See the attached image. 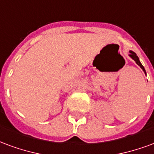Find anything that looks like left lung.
<instances>
[{
  "instance_id": "1",
  "label": "left lung",
  "mask_w": 154,
  "mask_h": 154,
  "mask_svg": "<svg viewBox=\"0 0 154 154\" xmlns=\"http://www.w3.org/2000/svg\"><path fill=\"white\" fill-rule=\"evenodd\" d=\"M129 56L131 57V58L132 60H135V63H137L138 65L140 66V68H142V69H143V71L144 72V73L146 74V72H145V69H144V66H143V65H142V64H141L140 61V60H139V58H138V56H137V55H136V54H135V52H133V51H130Z\"/></svg>"
}]
</instances>
